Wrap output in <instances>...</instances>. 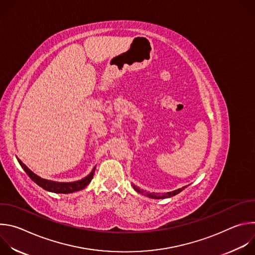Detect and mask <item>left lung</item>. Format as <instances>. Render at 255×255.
I'll list each match as a JSON object with an SVG mask.
<instances>
[{
	"label": "left lung",
	"instance_id": "8db88e82",
	"mask_svg": "<svg viewBox=\"0 0 255 255\" xmlns=\"http://www.w3.org/2000/svg\"><path fill=\"white\" fill-rule=\"evenodd\" d=\"M134 187V186H133ZM188 186H186V187H183L181 189H178V190H175V191H173V192H169V193H166V194H163V195H158V194H156V195H154V194H150V195H147L148 197H150V198H154V199H165V198H170V197H173V196H175V195H177L178 193H180L181 191H183L185 188H187ZM134 189H135V191H137L138 193H141L142 194V191H140L139 190V188H136V187H134Z\"/></svg>",
	"mask_w": 255,
	"mask_h": 255
}]
</instances>
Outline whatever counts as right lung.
I'll return each instance as SVG.
<instances>
[{
	"instance_id": "add662e5",
	"label": "right lung",
	"mask_w": 255,
	"mask_h": 255,
	"mask_svg": "<svg viewBox=\"0 0 255 255\" xmlns=\"http://www.w3.org/2000/svg\"><path fill=\"white\" fill-rule=\"evenodd\" d=\"M18 161H19L20 165L22 166V168L25 170V172L28 174V176L34 181L35 184H37L39 187H41L42 189H44L48 192L58 193V194H69L72 192H77V191L85 189L90 184V181L92 180V178L94 176V172H95V168H94L88 176H86L85 178H83L81 180L75 181V183H55V181L43 179V178L39 177L38 175H36L20 159H18Z\"/></svg>"
}]
</instances>
